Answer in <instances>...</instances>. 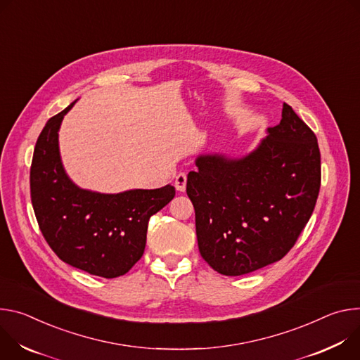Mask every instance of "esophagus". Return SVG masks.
<instances>
[{
    "mask_svg": "<svg viewBox=\"0 0 360 360\" xmlns=\"http://www.w3.org/2000/svg\"><path fill=\"white\" fill-rule=\"evenodd\" d=\"M186 184H187V176L184 173H180L176 176V180H174V186L179 191H184L186 190Z\"/></svg>",
    "mask_w": 360,
    "mask_h": 360,
    "instance_id": "obj_1",
    "label": "esophagus"
}]
</instances>
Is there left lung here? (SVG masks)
I'll return each instance as SVG.
<instances>
[{"instance_id": "1", "label": "left lung", "mask_w": 360, "mask_h": 360, "mask_svg": "<svg viewBox=\"0 0 360 360\" xmlns=\"http://www.w3.org/2000/svg\"><path fill=\"white\" fill-rule=\"evenodd\" d=\"M195 166L186 191L198 250L212 269L242 276L289 253L314 210L322 177L317 139L289 104L249 155H200Z\"/></svg>"}]
</instances>
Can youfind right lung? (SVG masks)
Wrapping results in <instances>:
<instances>
[{"label":"right lung","mask_w":360,"mask_h":360,"mask_svg":"<svg viewBox=\"0 0 360 360\" xmlns=\"http://www.w3.org/2000/svg\"><path fill=\"white\" fill-rule=\"evenodd\" d=\"M74 103L51 117L37 140L30 170L31 203L46 242L63 262L112 278L141 259L148 220L172 202L176 190L167 184L101 194L77 187L58 151V129Z\"/></svg>","instance_id":"1"}]
</instances>
